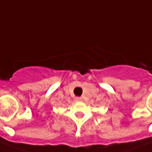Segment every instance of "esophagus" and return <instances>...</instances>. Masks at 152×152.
<instances>
[{"instance_id": "esophagus-1", "label": "esophagus", "mask_w": 152, "mask_h": 152, "mask_svg": "<svg viewBox=\"0 0 152 152\" xmlns=\"http://www.w3.org/2000/svg\"><path fill=\"white\" fill-rule=\"evenodd\" d=\"M76 101L82 102L83 101V98H82V97H76Z\"/></svg>"}]
</instances>
